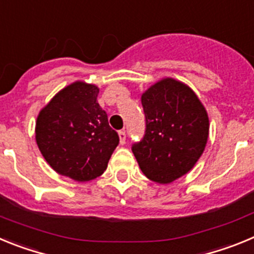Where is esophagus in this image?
<instances>
[{"instance_id":"1","label":"esophagus","mask_w":254,"mask_h":254,"mask_svg":"<svg viewBox=\"0 0 254 254\" xmlns=\"http://www.w3.org/2000/svg\"><path fill=\"white\" fill-rule=\"evenodd\" d=\"M118 136H120V142L125 143L126 142V132L125 131H120L118 132Z\"/></svg>"}]
</instances>
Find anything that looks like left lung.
<instances>
[{
  "label": "left lung",
  "mask_w": 254,
  "mask_h": 254,
  "mask_svg": "<svg viewBox=\"0 0 254 254\" xmlns=\"http://www.w3.org/2000/svg\"><path fill=\"white\" fill-rule=\"evenodd\" d=\"M146 133L132 146L150 181L168 185L196 165L208 138L206 108L185 82L164 77L141 95Z\"/></svg>",
  "instance_id": "1"
}]
</instances>
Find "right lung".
Instances as JSON below:
<instances>
[{"label":"right lung","mask_w":254,"mask_h":254,"mask_svg":"<svg viewBox=\"0 0 254 254\" xmlns=\"http://www.w3.org/2000/svg\"><path fill=\"white\" fill-rule=\"evenodd\" d=\"M99 87L75 81L40 109L35 141L51 168L77 182L102 176L120 137L98 103Z\"/></svg>","instance_id":"add662e5"}]
</instances>
